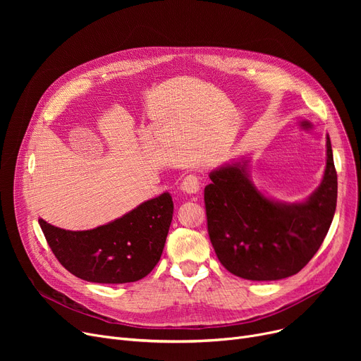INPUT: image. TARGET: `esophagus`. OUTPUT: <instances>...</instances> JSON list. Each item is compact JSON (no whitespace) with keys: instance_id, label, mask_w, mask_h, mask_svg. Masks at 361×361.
I'll use <instances>...</instances> for the list:
<instances>
[{"instance_id":"obj_1","label":"esophagus","mask_w":361,"mask_h":361,"mask_svg":"<svg viewBox=\"0 0 361 361\" xmlns=\"http://www.w3.org/2000/svg\"><path fill=\"white\" fill-rule=\"evenodd\" d=\"M200 187H202L200 177L196 174H188L181 183V188L188 195H196L200 190Z\"/></svg>"}]
</instances>
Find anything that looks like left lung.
Here are the masks:
<instances>
[{"label": "left lung", "mask_w": 361, "mask_h": 361, "mask_svg": "<svg viewBox=\"0 0 361 361\" xmlns=\"http://www.w3.org/2000/svg\"><path fill=\"white\" fill-rule=\"evenodd\" d=\"M326 168L305 202L283 203L263 196L247 162L221 166L204 187L207 233L222 267L250 281H276L300 272L324 243L336 209L338 178L331 139Z\"/></svg>", "instance_id": "left-lung-1"}]
</instances>
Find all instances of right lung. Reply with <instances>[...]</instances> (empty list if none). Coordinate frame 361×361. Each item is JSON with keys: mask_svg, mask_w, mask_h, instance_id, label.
Here are the masks:
<instances>
[{"mask_svg": "<svg viewBox=\"0 0 361 361\" xmlns=\"http://www.w3.org/2000/svg\"><path fill=\"white\" fill-rule=\"evenodd\" d=\"M174 203L169 193L139 204L124 216L87 231H68L39 219L49 247L80 279L126 283L145 278L161 259Z\"/></svg>", "mask_w": 361, "mask_h": 361, "instance_id": "1", "label": "right lung"}]
</instances>
